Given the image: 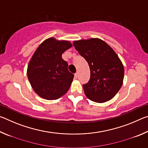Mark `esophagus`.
Here are the masks:
<instances>
[{
	"instance_id": "1",
	"label": "esophagus",
	"mask_w": 148,
	"mask_h": 148,
	"mask_svg": "<svg viewBox=\"0 0 148 148\" xmlns=\"http://www.w3.org/2000/svg\"><path fill=\"white\" fill-rule=\"evenodd\" d=\"M74 76H75V77H76V78H77V77H78V73L76 72V73L74 74Z\"/></svg>"
}]
</instances>
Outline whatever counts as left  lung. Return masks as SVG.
<instances>
[{"instance_id": "left-lung-1", "label": "left lung", "mask_w": 148, "mask_h": 148, "mask_svg": "<svg viewBox=\"0 0 148 148\" xmlns=\"http://www.w3.org/2000/svg\"><path fill=\"white\" fill-rule=\"evenodd\" d=\"M74 46L88 62L90 79L83 85L85 94L96 102L112 99L121 87L124 68L111 47L99 38L75 41Z\"/></svg>"}]
</instances>
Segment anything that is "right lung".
Wrapping results in <instances>:
<instances>
[{
  "mask_svg": "<svg viewBox=\"0 0 148 148\" xmlns=\"http://www.w3.org/2000/svg\"><path fill=\"white\" fill-rule=\"evenodd\" d=\"M71 47L69 41L50 38L42 42L32 56L27 77L32 89L42 98L56 100L69 91L74 74L69 71L62 54Z\"/></svg>",
  "mask_w": 148,
  "mask_h": 148,
  "instance_id": "obj_1",
  "label": "right lung"
}]
</instances>
